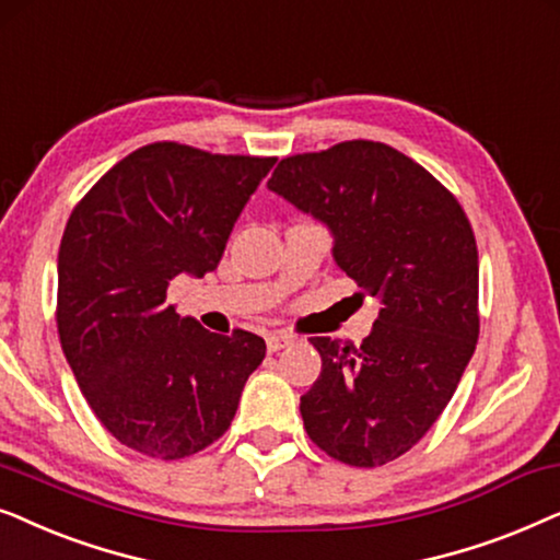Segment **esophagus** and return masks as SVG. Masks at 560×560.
<instances>
[{"label":"esophagus","mask_w":560,"mask_h":560,"mask_svg":"<svg viewBox=\"0 0 560 560\" xmlns=\"http://www.w3.org/2000/svg\"><path fill=\"white\" fill-rule=\"evenodd\" d=\"M289 342H292V338H289V335H284V332H271V335H266V348H268V353H276V350L287 348Z\"/></svg>","instance_id":"34e87169"}]
</instances>
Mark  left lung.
<instances>
[{
  "instance_id": "8db88e82",
  "label": "left lung",
  "mask_w": 560,
  "mask_h": 560,
  "mask_svg": "<svg viewBox=\"0 0 560 560\" xmlns=\"http://www.w3.org/2000/svg\"><path fill=\"white\" fill-rule=\"evenodd\" d=\"M268 189L325 222L335 264L382 302L361 348L312 338L323 371L300 401L304 430L340 464H389L441 417L479 340L471 222L430 171L374 140L281 159Z\"/></svg>"
}]
</instances>
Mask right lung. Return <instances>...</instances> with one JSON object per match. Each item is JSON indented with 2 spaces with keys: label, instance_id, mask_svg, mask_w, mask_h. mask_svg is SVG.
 <instances>
[{
  "label": "right lung",
  "instance_id": "add662e5",
  "mask_svg": "<svg viewBox=\"0 0 560 560\" xmlns=\"http://www.w3.org/2000/svg\"><path fill=\"white\" fill-rule=\"evenodd\" d=\"M276 159L151 143L73 207L58 250V338L89 407L143 456L205 451L233 422L266 342L218 335L166 304L171 279L218 268Z\"/></svg>",
  "mask_w": 560,
  "mask_h": 560
}]
</instances>
